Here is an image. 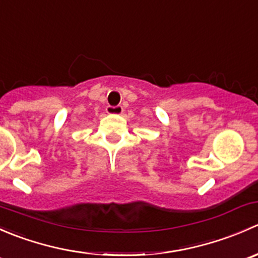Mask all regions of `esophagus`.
<instances>
[{"label": "esophagus", "mask_w": 258, "mask_h": 258, "mask_svg": "<svg viewBox=\"0 0 258 258\" xmlns=\"http://www.w3.org/2000/svg\"><path fill=\"white\" fill-rule=\"evenodd\" d=\"M106 112L110 114H119L123 112V107H122L121 105L107 106V107H106Z\"/></svg>", "instance_id": "obj_1"}]
</instances>
